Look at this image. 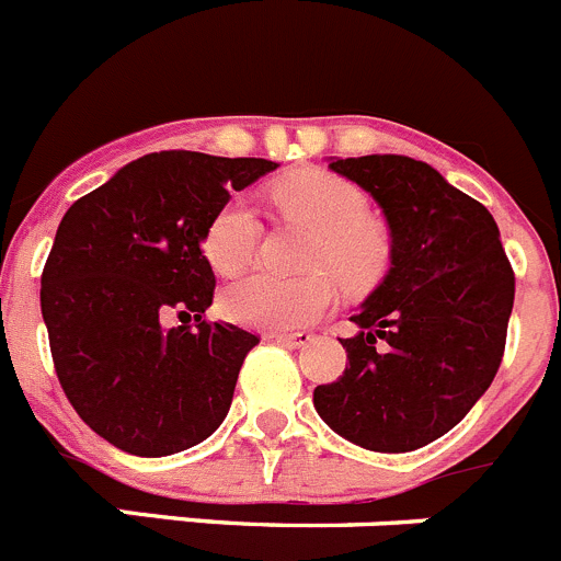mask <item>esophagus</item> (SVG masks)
<instances>
[{
    "label": "esophagus",
    "mask_w": 561,
    "mask_h": 561,
    "mask_svg": "<svg viewBox=\"0 0 561 561\" xmlns=\"http://www.w3.org/2000/svg\"><path fill=\"white\" fill-rule=\"evenodd\" d=\"M266 336L277 342H286V345H295V348L314 342V334H311V331H266Z\"/></svg>",
    "instance_id": "esophagus-1"
}]
</instances>
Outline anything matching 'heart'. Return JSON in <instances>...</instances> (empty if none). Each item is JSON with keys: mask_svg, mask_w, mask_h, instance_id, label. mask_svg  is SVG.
<instances>
[{"mask_svg": "<svg viewBox=\"0 0 561 561\" xmlns=\"http://www.w3.org/2000/svg\"><path fill=\"white\" fill-rule=\"evenodd\" d=\"M275 202L289 216L314 227L311 270H331L351 289L368 286L388 264V238L368 219V199L354 182L329 171L300 173L275 187ZM257 216L244 199H230L213 213L202 252L219 275H236L255 255ZM336 286L329 272L280 277L252 272L221 291V311L232 323L255 329H300L334 306Z\"/></svg>", "mask_w": 561, "mask_h": 561, "instance_id": "heart-1", "label": "heart"}]
</instances>
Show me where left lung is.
<instances>
[{"mask_svg": "<svg viewBox=\"0 0 561 561\" xmlns=\"http://www.w3.org/2000/svg\"><path fill=\"white\" fill-rule=\"evenodd\" d=\"M385 213L390 272L340 340L348 365L317 385L334 433L374 453L427 447L489 390L505 351L514 270L492 213L427 162L370 153L331 162Z\"/></svg>", "mask_w": 561, "mask_h": 561, "instance_id": "1", "label": "left lung"}]
</instances>
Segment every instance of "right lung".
Returning <instances> with one entry per match:
<instances>
[{
  "label": "right lung",
  "mask_w": 561,
  "mask_h": 561,
  "mask_svg": "<svg viewBox=\"0 0 561 561\" xmlns=\"http://www.w3.org/2000/svg\"><path fill=\"white\" fill-rule=\"evenodd\" d=\"M275 168L146 153L64 213L42 272L49 354L69 404L123 453H182L225 421L257 336L205 317L216 275L202 236L232 191ZM171 313L183 325L165 330Z\"/></svg>",
  "instance_id": "add662e5"
}]
</instances>
